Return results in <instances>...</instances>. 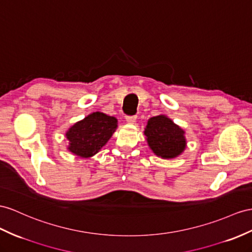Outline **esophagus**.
Returning a JSON list of instances; mask_svg holds the SVG:
<instances>
[{
	"instance_id": "34e87169",
	"label": "esophagus",
	"mask_w": 252,
	"mask_h": 252,
	"mask_svg": "<svg viewBox=\"0 0 252 252\" xmlns=\"http://www.w3.org/2000/svg\"><path fill=\"white\" fill-rule=\"evenodd\" d=\"M136 115H133V116H126V120L128 124H134L135 121H136Z\"/></svg>"
}]
</instances>
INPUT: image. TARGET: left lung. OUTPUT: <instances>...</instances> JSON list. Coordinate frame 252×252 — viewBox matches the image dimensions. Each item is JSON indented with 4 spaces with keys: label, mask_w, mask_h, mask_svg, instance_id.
<instances>
[{
    "label": "left lung",
    "mask_w": 252,
    "mask_h": 252,
    "mask_svg": "<svg viewBox=\"0 0 252 252\" xmlns=\"http://www.w3.org/2000/svg\"><path fill=\"white\" fill-rule=\"evenodd\" d=\"M145 135L152 151L163 158H176L185 149L184 131L166 116L149 119Z\"/></svg>",
    "instance_id": "left-lung-1"
}]
</instances>
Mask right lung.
Listing matches in <instances>:
<instances>
[{"instance_id": "obj_1", "label": "right lung", "mask_w": 252, "mask_h": 252, "mask_svg": "<svg viewBox=\"0 0 252 252\" xmlns=\"http://www.w3.org/2000/svg\"><path fill=\"white\" fill-rule=\"evenodd\" d=\"M117 127V119L100 112L88 115L71 126L66 136L68 149L81 158H90L99 152Z\"/></svg>"}]
</instances>
